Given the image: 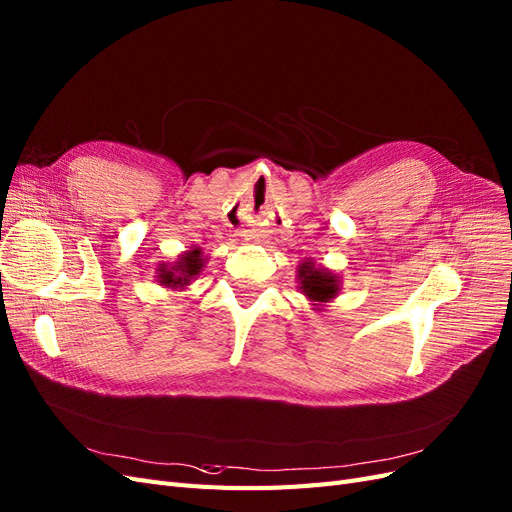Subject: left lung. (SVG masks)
Here are the masks:
<instances>
[{
  "label": "left lung",
  "mask_w": 512,
  "mask_h": 512,
  "mask_svg": "<svg viewBox=\"0 0 512 512\" xmlns=\"http://www.w3.org/2000/svg\"><path fill=\"white\" fill-rule=\"evenodd\" d=\"M298 270V289L304 298L313 302V311H321L328 302L339 296L341 276L332 270L315 264L313 259H304Z\"/></svg>",
  "instance_id": "1"
}]
</instances>
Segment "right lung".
<instances>
[{"label": "right lung", "instance_id": "add662e5", "mask_svg": "<svg viewBox=\"0 0 512 512\" xmlns=\"http://www.w3.org/2000/svg\"><path fill=\"white\" fill-rule=\"evenodd\" d=\"M206 264H208V257L203 255L199 246H193L191 251L180 253L173 264H158L156 279H158L160 285L167 287V289L184 291L188 285H191L197 279L201 270L206 268Z\"/></svg>", "mask_w": 512, "mask_h": 512}]
</instances>
